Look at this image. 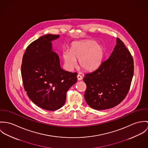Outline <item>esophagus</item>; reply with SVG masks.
Listing matches in <instances>:
<instances>
[{"label":"esophagus","mask_w":148,"mask_h":148,"mask_svg":"<svg viewBox=\"0 0 148 148\" xmlns=\"http://www.w3.org/2000/svg\"><path fill=\"white\" fill-rule=\"evenodd\" d=\"M77 79H78V81H81L82 79V76H81V75H79V74H78V75H77Z\"/></svg>","instance_id":"1"}]
</instances>
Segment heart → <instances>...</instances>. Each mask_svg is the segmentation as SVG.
I'll use <instances>...</instances> for the list:
<instances>
[{
    "label": "heart",
    "instance_id": "b5f03b06",
    "mask_svg": "<svg viewBox=\"0 0 148 148\" xmlns=\"http://www.w3.org/2000/svg\"><path fill=\"white\" fill-rule=\"evenodd\" d=\"M103 48L94 40L78 42L71 50H65L63 57L67 69L72 70L77 65V60L83 70L91 71L98 67L103 57Z\"/></svg>",
    "mask_w": 148,
    "mask_h": 148
}]
</instances>
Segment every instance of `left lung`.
Instances as JSON below:
<instances>
[{"label":"left lung","instance_id":"1","mask_svg":"<svg viewBox=\"0 0 148 148\" xmlns=\"http://www.w3.org/2000/svg\"><path fill=\"white\" fill-rule=\"evenodd\" d=\"M133 73L131 54L124 42L117 38L116 45L110 57L97 70L84 75L86 101L97 110L114 107L127 96Z\"/></svg>","mask_w":148,"mask_h":148}]
</instances>
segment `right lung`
<instances>
[{"label": "right lung", "instance_id": "right-lung-1", "mask_svg": "<svg viewBox=\"0 0 148 148\" xmlns=\"http://www.w3.org/2000/svg\"><path fill=\"white\" fill-rule=\"evenodd\" d=\"M60 35H44L30 44L21 67L24 88L33 103L48 111L61 108L67 90L77 81V73L63 70L51 41Z\"/></svg>", "mask_w": 148, "mask_h": 148}]
</instances>
